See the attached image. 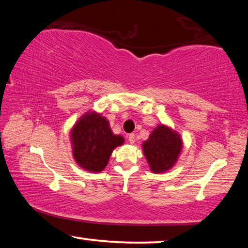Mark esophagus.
Segmentation results:
<instances>
[{"label": "esophagus", "mask_w": 248, "mask_h": 248, "mask_svg": "<svg viewBox=\"0 0 248 248\" xmlns=\"http://www.w3.org/2000/svg\"><path fill=\"white\" fill-rule=\"evenodd\" d=\"M128 140H129V143L130 144H133L134 141H136V137H134L133 133H130L128 136Z\"/></svg>", "instance_id": "obj_1"}]
</instances>
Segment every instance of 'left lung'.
I'll return each mask as SVG.
<instances>
[{"label": "left lung", "mask_w": 248, "mask_h": 248, "mask_svg": "<svg viewBox=\"0 0 248 248\" xmlns=\"http://www.w3.org/2000/svg\"><path fill=\"white\" fill-rule=\"evenodd\" d=\"M183 150V139L176 130L166 124H157L142 143V151L154 174L165 173L177 163Z\"/></svg>", "instance_id": "obj_1"}]
</instances>
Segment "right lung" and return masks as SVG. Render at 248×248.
Returning <instances> with one entry per match:
<instances>
[{"mask_svg": "<svg viewBox=\"0 0 248 248\" xmlns=\"http://www.w3.org/2000/svg\"><path fill=\"white\" fill-rule=\"evenodd\" d=\"M70 140L75 163L91 173L104 170L112 151L124 143L123 136L112 132L106 117L95 110L79 117L70 130Z\"/></svg>", "mask_w": 248, "mask_h": 248, "instance_id": "obj_1", "label": "right lung"}]
</instances>
